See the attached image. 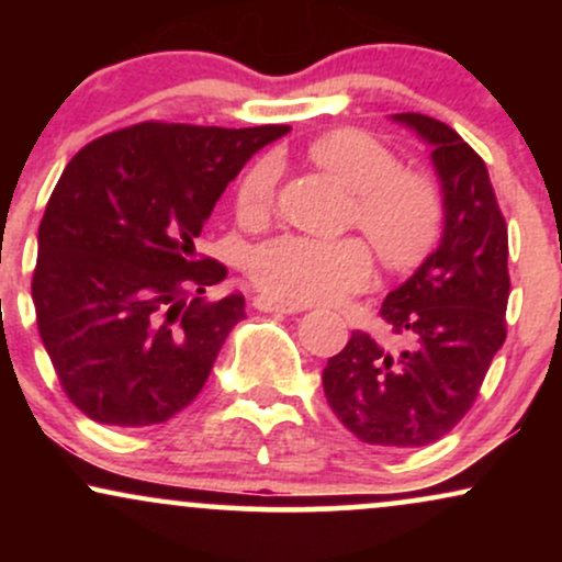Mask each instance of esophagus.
Wrapping results in <instances>:
<instances>
[{
  "instance_id": "esophagus-1",
  "label": "esophagus",
  "mask_w": 562,
  "mask_h": 562,
  "mask_svg": "<svg viewBox=\"0 0 562 562\" xmlns=\"http://www.w3.org/2000/svg\"><path fill=\"white\" fill-rule=\"evenodd\" d=\"M254 306L259 308V312H280V314H299V312H306V306H301V303L282 301V299H274V295H263V293L256 295Z\"/></svg>"
}]
</instances>
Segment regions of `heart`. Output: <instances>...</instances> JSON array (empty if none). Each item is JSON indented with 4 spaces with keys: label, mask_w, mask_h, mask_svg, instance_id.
Listing matches in <instances>:
<instances>
[{
    "label": "heart",
    "mask_w": 562,
    "mask_h": 562,
    "mask_svg": "<svg viewBox=\"0 0 562 562\" xmlns=\"http://www.w3.org/2000/svg\"><path fill=\"white\" fill-rule=\"evenodd\" d=\"M308 158L357 192L351 222L367 232L391 269L417 263L441 227V195L420 171L402 169L389 145L359 132L335 128L308 145ZM280 166L259 158L243 173L235 214L243 224L267 222L274 209ZM372 250L362 237L280 235L261 243L248 259V277L274 299L322 303L362 290L372 280Z\"/></svg>",
    "instance_id": "heart-1"
}]
</instances>
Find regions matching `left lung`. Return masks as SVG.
<instances>
[{"label": "left lung", "instance_id": "8db88e82", "mask_svg": "<svg viewBox=\"0 0 562 562\" xmlns=\"http://www.w3.org/2000/svg\"><path fill=\"white\" fill-rule=\"evenodd\" d=\"M434 147L443 192L441 243L380 306L391 338L353 330L327 362L330 409L359 441L428 447L479 396L507 335V224L483 158L454 128L423 113H396Z\"/></svg>", "mask_w": 562, "mask_h": 562}]
</instances>
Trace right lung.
Returning a JSON list of instances; mask_svg holds the SVG:
<instances>
[{
    "instance_id": "obj_1",
    "label": "right lung",
    "mask_w": 562,
    "mask_h": 562,
    "mask_svg": "<svg viewBox=\"0 0 562 562\" xmlns=\"http://www.w3.org/2000/svg\"><path fill=\"white\" fill-rule=\"evenodd\" d=\"M288 132L145 121L70 158L38 224L31 295L57 380L94 423H166L205 385L245 299H205L227 267L195 243L224 187Z\"/></svg>"
}]
</instances>
